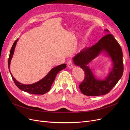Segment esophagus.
I'll return each mask as SVG.
<instances>
[{
    "label": "esophagus",
    "instance_id": "obj_1",
    "mask_svg": "<svg viewBox=\"0 0 130 130\" xmlns=\"http://www.w3.org/2000/svg\"><path fill=\"white\" fill-rule=\"evenodd\" d=\"M67 66L68 67H69L70 69H72V68L74 67L73 63H72V61L71 60H69L67 62Z\"/></svg>",
    "mask_w": 130,
    "mask_h": 130
}]
</instances>
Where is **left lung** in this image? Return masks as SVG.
Masks as SVG:
<instances>
[{
    "label": "left lung",
    "instance_id": "1",
    "mask_svg": "<svg viewBox=\"0 0 130 130\" xmlns=\"http://www.w3.org/2000/svg\"><path fill=\"white\" fill-rule=\"evenodd\" d=\"M106 34L99 42L90 48L82 50L73 58L74 64L79 66L85 72V78L79 88L84 95L87 96H100L108 93L117 84L123 73V53L122 48L112 34ZM102 52L110 57L113 67L104 80L94 77L88 64Z\"/></svg>",
    "mask_w": 130,
    "mask_h": 130
}]
</instances>
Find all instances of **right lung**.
<instances>
[{
    "label": "right lung",
    "mask_w": 130,
    "mask_h": 130,
    "mask_svg": "<svg viewBox=\"0 0 130 130\" xmlns=\"http://www.w3.org/2000/svg\"><path fill=\"white\" fill-rule=\"evenodd\" d=\"M18 39L16 40V41L13 43L12 46V47L10 51L9 57L8 58V61L9 71L11 74V76L12 78L13 82H14L16 85L19 88L20 90L24 91L25 92L32 94H37V95H39V94L42 95L46 93L50 90L51 86L54 82L55 79V77L58 73L59 71L65 69L66 67V64H63L61 65H58L55 67L53 68V69L49 72V73H48L43 78L40 79L36 83H35L32 84H28V85L23 84L19 83V82H18L14 77H13L10 70V62L13 56V53H14L15 47L18 41Z\"/></svg>",
    "instance_id": "obj_1"
}]
</instances>
